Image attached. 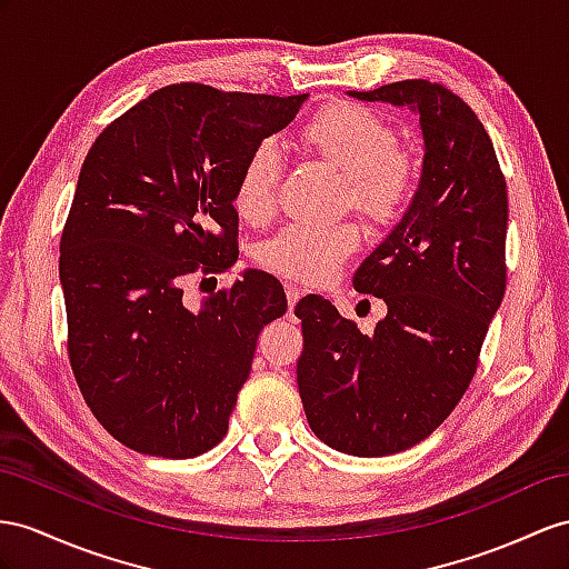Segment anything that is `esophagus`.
I'll return each instance as SVG.
<instances>
[{
  "mask_svg": "<svg viewBox=\"0 0 569 569\" xmlns=\"http://www.w3.org/2000/svg\"><path fill=\"white\" fill-rule=\"evenodd\" d=\"M286 298H288V310L293 312L298 300L302 298V290H300L298 286H293V283H288V286H286Z\"/></svg>",
  "mask_w": 569,
  "mask_h": 569,
  "instance_id": "1",
  "label": "esophagus"
}]
</instances>
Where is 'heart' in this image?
<instances>
[{
	"instance_id": "heart-1",
	"label": "heart",
	"mask_w": 569,
	"mask_h": 569,
	"mask_svg": "<svg viewBox=\"0 0 569 569\" xmlns=\"http://www.w3.org/2000/svg\"><path fill=\"white\" fill-rule=\"evenodd\" d=\"M308 151L346 174V201L372 226H391L409 209L418 187L416 158L399 149L389 122L356 103H331L302 129ZM286 158L276 141H259L244 158L236 182V209L261 223L279 201ZM360 244L353 223L290 226L269 240L261 261L273 273L310 286L331 281Z\"/></svg>"
}]
</instances>
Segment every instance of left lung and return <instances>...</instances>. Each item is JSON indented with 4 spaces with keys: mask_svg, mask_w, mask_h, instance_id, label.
<instances>
[{
    "mask_svg": "<svg viewBox=\"0 0 569 569\" xmlns=\"http://www.w3.org/2000/svg\"><path fill=\"white\" fill-rule=\"evenodd\" d=\"M418 114L423 168L413 201L358 267L353 288L382 298L375 331L322 296L296 305L298 389L312 432L343 455L409 449L455 411L505 296L507 184L476 112L440 83L351 91Z\"/></svg>",
    "mask_w": 569,
    "mask_h": 569,
    "instance_id": "obj_1",
    "label": "left lung"
}]
</instances>
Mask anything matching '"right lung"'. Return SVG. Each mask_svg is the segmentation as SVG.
I'll list each match as a JSON object with an SVG mask.
<instances>
[{"label":"right lung","instance_id":"1","mask_svg":"<svg viewBox=\"0 0 569 569\" xmlns=\"http://www.w3.org/2000/svg\"><path fill=\"white\" fill-rule=\"evenodd\" d=\"M305 100L166 86L86 156L60 242L69 360L98 423L124 447L192 459L226 437L259 331L288 300L257 269L197 308L182 288L194 271L238 261L240 168Z\"/></svg>","mask_w":569,"mask_h":569}]
</instances>
